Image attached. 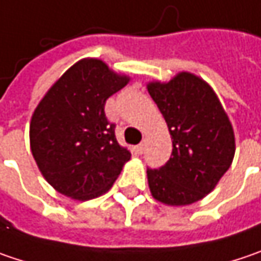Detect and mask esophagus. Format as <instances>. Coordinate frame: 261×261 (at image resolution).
<instances>
[{"label": "esophagus", "mask_w": 261, "mask_h": 261, "mask_svg": "<svg viewBox=\"0 0 261 261\" xmlns=\"http://www.w3.org/2000/svg\"><path fill=\"white\" fill-rule=\"evenodd\" d=\"M136 150H137V153H143V150H145V142H142L140 145H137L136 146Z\"/></svg>", "instance_id": "34e87169"}]
</instances>
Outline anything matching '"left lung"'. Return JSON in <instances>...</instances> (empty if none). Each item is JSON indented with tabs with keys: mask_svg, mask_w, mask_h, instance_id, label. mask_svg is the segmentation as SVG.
I'll list each match as a JSON object with an SVG mask.
<instances>
[{
	"mask_svg": "<svg viewBox=\"0 0 261 261\" xmlns=\"http://www.w3.org/2000/svg\"><path fill=\"white\" fill-rule=\"evenodd\" d=\"M173 140L158 170L147 168L152 196L167 205H189L216 188L235 155V134L214 90L199 76L180 72L168 83H149Z\"/></svg>",
	"mask_w": 261,
	"mask_h": 261,
	"instance_id": "1",
	"label": "left lung"
}]
</instances>
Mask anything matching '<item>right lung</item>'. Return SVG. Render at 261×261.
Returning a JSON list of instances; mask_svg holds the SVG:
<instances>
[{
  "label": "right lung",
  "instance_id": "add662e5",
  "mask_svg": "<svg viewBox=\"0 0 261 261\" xmlns=\"http://www.w3.org/2000/svg\"><path fill=\"white\" fill-rule=\"evenodd\" d=\"M99 59L66 70L37 106L29 127L31 150L44 178L62 195L87 201L108 192L130 150L119 145L105 103L128 84Z\"/></svg>",
  "mask_w": 261,
  "mask_h": 261
}]
</instances>
